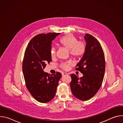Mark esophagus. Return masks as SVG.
<instances>
[{"label":"esophagus","instance_id":"34e87169","mask_svg":"<svg viewBox=\"0 0 123 123\" xmlns=\"http://www.w3.org/2000/svg\"><path fill=\"white\" fill-rule=\"evenodd\" d=\"M62 76H65L68 75V74H67V73H63V74H62Z\"/></svg>","mask_w":123,"mask_h":123}]
</instances>
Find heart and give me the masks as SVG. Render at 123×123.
Instances as JSON below:
<instances>
[{"mask_svg": "<svg viewBox=\"0 0 123 123\" xmlns=\"http://www.w3.org/2000/svg\"><path fill=\"white\" fill-rule=\"evenodd\" d=\"M59 44L69 50L71 55L74 59L81 57L85 53L86 50L85 44L81 41H78L77 38L72 34H68L63 37L59 40ZM51 57H55L56 55V49L55 47L50 49ZM72 65L71 62H68L61 64L60 67L65 71H67L69 66Z\"/></svg>", "mask_w": 123, "mask_h": 123, "instance_id": "b5f03b06", "label": "heart"}]
</instances>
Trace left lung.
<instances>
[{
  "instance_id": "left-lung-1",
  "label": "left lung",
  "mask_w": 123,
  "mask_h": 123,
  "mask_svg": "<svg viewBox=\"0 0 123 123\" xmlns=\"http://www.w3.org/2000/svg\"><path fill=\"white\" fill-rule=\"evenodd\" d=\"M85 53L76 65L75 69L83 74L79 78L71 74L70 86L73 94L76 98L86 101L93 97L101 86L105 72V58L99 42L92 36L86 33Z\"/></svg>"
}]
</instances>
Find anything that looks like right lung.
<instances>
[{
	"label": "right lung",
	"mask_w": 123,
	"mask_h": 123,
	"mask_svg": "<svg viewBox=\"0 0 123 123\" xmlns=\"http://www.w3.org/2000/svg\"><path fill=\"white\" fill-rule=\"evenodd\" d=\"M60 33H41L33 37L26 49L22 70L27 88L37 101L45 103L53 99L56 93L61 74H49L43 69L51 61L52 41Z\"/></svg>",
	"instance_id": "add662e5"
}]
</instances>
